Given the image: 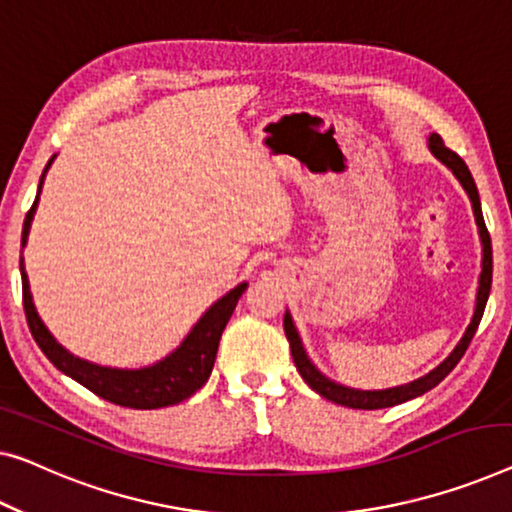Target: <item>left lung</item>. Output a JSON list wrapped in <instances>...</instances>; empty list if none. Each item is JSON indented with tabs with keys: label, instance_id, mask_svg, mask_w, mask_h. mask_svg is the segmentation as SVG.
Masks as SVG:
<instances>
[{
	"label": "left lung",
	"instance_id": "obj_1",
	"mask_svg": "<svg viewBox=\"0 0 512 512\" xmlns=\"http://www.w3.org/2000/svg\"><path fill=\"white\" fill-rule=\"evenodd\" d=\"M427 147H430L432 156L441 160V163H444L448 170L455 174V179L462 183V188L467 190V195L471 200V209H474V216H476L480 246H483V262H480V278H478L474 317H471L467 331H464V335L460 338V342L455 345L453 352L448 354L444 361L437 365V368L427 372V375L409 381V384H402V386L381 388V391H361V388L342 386V384H338V381L329 379L322 370L317 368L315 363L310 361V356H308V352H305V347L301 342V335L294 326V319L287 310L285 312V322H282V324H285V335L289 340V347H292L296 370H299V375L305 379V384H308L312 391L319 393L326 400L335 402V404H342V407H349V409H386V407H395V404L414 400V398H418V395L432 391V388L437 386L441 379H446L448 372H451L455 365L460 363V358L464 356V352H467L471 338H474L480 319H483L487 296H490V289H492V241H490V232H487L485 220H483V209H480V197H478L476 181H474V177H471L467 163H464V160L457 156L455 151L448 149L444 140H441L437 133H432L430 137H427Z\"/></svg>",
	"mask_w": 512,
	"mask_h": 512
}]
</instances>
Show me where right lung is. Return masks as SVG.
Returning a JSON list of instances; mask_svg holds the SVG:
<instances>
[{"mask_svg":"<svg viewBox=\"0 0 512 512\" xmlns=\"http://www.w3.org/2000/svg\"><path fill=\"white\" fill-rule=\"evenodd\" d=\"M55 158L57 156H52L48 160V165H45V170L41 174V181H38L36 200L32 204V209L27 211L25 225H22V248L27 246V236L29 230H32V220L38 207V195H41L45 172L50 170L52 160ZM20 276L22 303H25L29 331H32L41 352L48 356V361L55 365L59 372H64L66 377L75 379L78 384L89 388L91 393H96L98 398L131 409L170 407V404L188 400L190 395L197 393L204 384H207L213 363H216L220 335H223L236 303H239L241 294L246 292L248 287V282H241V285L230 289L225 296H220V299L197 319V324L190 329L186 338L181 340V345L177 349H172L165 358H160V361L151 365H144V368L128 370L89 363L85 358L73 356L66 347H61L55 340V335L48 331V326L43 324V319L38 317L32 299V289H29V278L25 273V259L22 257Z\"/></svg>","mask_w":512,"mask_h":512,"instance_id":"right-lung-1","label":"right lung"}]
</instances>
